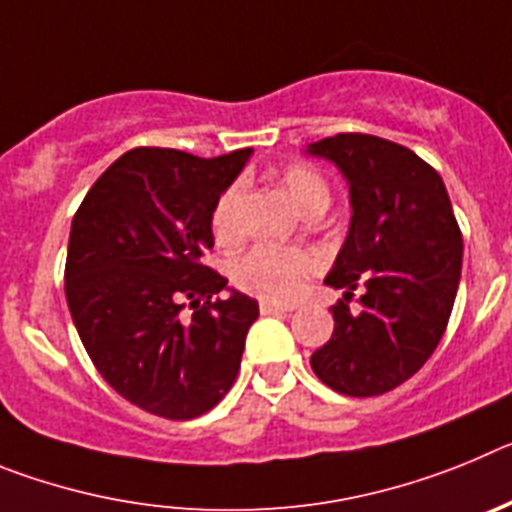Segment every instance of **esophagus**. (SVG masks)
Segmentation results:
<instances>
[{"instance_id":"esophagus-1","label":"esophagus","mask_w":512,"mask_h":512,"mask_svg":"<svg viewBox=\"0 0 512 512\" xmlns=\"http://www.w3.org/2000/svg\"><path fill=\"white\" fill-rule=\"evenodd\" d=\"M261 315H274V312H292L295 305H284V302H271V300H261L259 302Z\"/></svg>"}]
</instances>
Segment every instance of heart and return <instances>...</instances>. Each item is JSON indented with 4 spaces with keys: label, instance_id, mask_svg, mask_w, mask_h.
<instances>
[{
    "label": "heart",
    "instance_id": "obj_1",
    "mask_svg": "<svg viewBox=\"0 0 512 512\" xmlns=\"http://www.w3.org/2000/svg\"><path fill=\"white\" fill-rule=\"evenodd\" d=\"M279 187L289 202L305 215L315 207H328L330 187L318 169L292 164L279 174ZM212 233L217 241H235L241 233V187L230 184L212 207ZM315 269V256L305 248L256 246L233 264V282L251 295L266 300H292L300 295L302 282Z\"/></svg>",
    "mask_w": 512,
    "mask_h": 512
}]
</instances>
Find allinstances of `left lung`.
<instances>
[{"mask_svg":"<svg viewBox=\"0 0 512 512\" xmlns=\"http://www.w3.org/2000/svg\"><path fill=\"white\" fill-rule=\"evenodd\" d=\"M348 184L351 223L325 284L343 289L333 336L310 356L330 390L374 397L413 377L436 351L461 279V230L433 166L410 148L364 133L307 146ZM365 287L362 310L347 307Z\"/></svg>","mask_w":512,"mask_h":512,"instance_id":"left-lung-1","label":"left lung"}]
</instances>
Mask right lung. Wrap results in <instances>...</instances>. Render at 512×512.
<instances>
[{
  "label": "right lung",
  "instance_id": "obj_1",
  "mask_svg": "<svg viewBox=\"0 0 512 512\" xmlns=\"http://www.w3.org/2000/svg\"><path fill=\"white\" fill-rule=\"evenodd\" d=\"M251 148L200 158L133 148L76 210L66 302L97 372L146 413L189 420L223 400L241 369L259 302L202 264L212 207ZM190 305L192 313H184Z\"/></svg>",
  "mask_w": 512,
  "mask_h": 512
}]
</instances>
